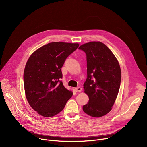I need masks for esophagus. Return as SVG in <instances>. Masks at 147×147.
Returning <instances> with one entry per match:
<instances>
[{
  "instance_id": "1",
  "label": "esophagus",
  "mask_w": 147,
  "mask_h": 147,
  "mask_svg": "<svg viewBox=\"0 0 147 147\" xmlns=\"http://www.w3.org/2000/svg\"><path fill=\"white\" fill-rule=\"evenodd\" d=\"M75 91L77 92H80L82 91V88L80 87H78L75 88Z\"/></svg>"
}]
</instances>
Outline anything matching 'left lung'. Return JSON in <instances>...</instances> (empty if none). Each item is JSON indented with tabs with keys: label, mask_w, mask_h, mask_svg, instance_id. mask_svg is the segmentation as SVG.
<instances>
[{
	"label": "left lung",
	"mask_w": 147,
	"mask_h": 147,
	"mask_svg": "<svg viewBox=\"0 0 147 147\" xmlns=\"http://www.w3.org/2000/svg\"><path fill=\"white\" fill-rule=\"evenodd\" d=\"M79 48L87 59L88 78L83 88L89 99L83 110L91 117H101L112 110L118 95L121 79L119 61L101 42H90Z\"/></svg>",
	"instance_id": "1"
}]
</instances>
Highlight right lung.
I'll use <instances>...</instances> for the list:
<instances>
[{
  "instance_id": "right-lung-1",
  "label": "right lung",
  "mask_w": 147,
  "mask_h": 147,
  "mask_svg": "<svg viewBox=\"0 0 147 147\" xmlns=\"http://www.w3.org/2000/svg\"><path fill=\"white\" fill-rule=\"evenodd\" d=\"M79 43L51 42L30 55L24 71L26 97L31 107L45 117L59 113L73 95L59 80L66 58Z\"/></svg>"
}]
</instances>
